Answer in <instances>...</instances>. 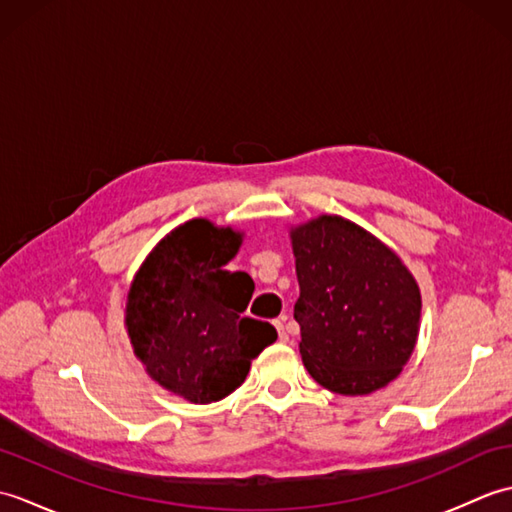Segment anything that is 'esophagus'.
Returning <instances> with one entry per match:
<instances>
[{
	"label": "esophagus",
	"instance_id": "1",
	"mask_svg": "<svg viewBox=\"0 0 512 512\" xmlns=\"http://www.w3.org/2000/svg\"><path fill=\"white\" fill-rule=\"evenodd\" d=\"M275 328L281 341H288V325H286V317H281L279 321H275Z\"/></svg>",
	"mask_w": 512,
	"mask_h": 512
}]
</instances>
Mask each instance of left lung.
<instances>
[{"mask_svg":"<svg viewBox=\"0 0 512 512\" xmlns=\"http://www.w3.org/2000/svg\"><path fill=\"white\" fill-rule=\"evenodd\" d=\"M290 237L303 365L334 394L385 387L416 345V279L385 244L339 215H321Z\"/></svg>","mask_w":512,"mask_h":512,"instance_id":"left-lung-1","label":"left lung"}]
</instances>
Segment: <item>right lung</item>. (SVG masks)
<instances>
[{
	"label": "right lung",
	"instance_id": "right-lung-1",
	"mask_svg": "<svg viewBox=\"0 0 512 512\" xmlns=\"http://www.w3.org/2000/svg\"><path fill=\"white\" fill-rule=\"evenodd\" d=\"M239 244L233 228L191 220L162 239L129 288L136 356L162 387L200 405L235 391L277 339L270 323L242 317L253 279L224 270Z\"/></svg>",
	"mask_w": 512,
	"mask_h": 512
}]
</instances>
